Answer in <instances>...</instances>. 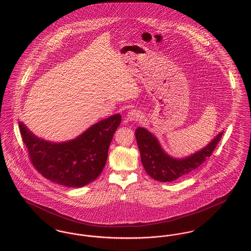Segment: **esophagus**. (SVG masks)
Returning a JSON list of instances; mask_svg holds the SVG:
<instances>
[{
	"label": "esophagus",
	"instance_id": "34e87169",
	"mask_svg": "<svg viewBox=\"0 0 251 251\" xmlns=\"http://www.w3.org/2000/svg\"><path fill=\"white\" fill-rule=\"evenodd\" d=\"M139 118H140V112L137 110H131L130 112H128L126 116L127 121H131V122L139 120Z\"/></svg>",
	"mask_w": 251,
	"mask_h": 251
}]
</instances>
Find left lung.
I'll list each match as a JSON object with an SVG mask.
<instances>
[{"label": "left lung", "instance_id": "left-lung-1", "mask_svg": "<svg viewBox=\"0 0 251 251\" xmlns=\"http://www.w3.org/2000/svg\"><path fill=\"white\" fill-rule=\"evenodd\" d=\"M223 131L200 151L182 158L169 155L153 133L146 128L138 127L135 131L137 146L139 148L141 162L146 172L152 179L162 182H169L186 176L210 157L220 141Z\"/></svg>", "mask_w": 251, "mask_h": 251}]
</instances>
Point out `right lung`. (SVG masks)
<instances>
[{"mask_svg": "<svg viewBox=\"0 0 251 251\" xmlns=\"http://www.w3.org/2000/svg\"><path fill=\"white\" fill-rule=\"evenodd\" d=\"M121 115L100 120L75 138L53 142L37 137L23 121L19 127L30 159L45 178L60 185L80 188L95 180L107 161L109 146Z\"/></svg>", "mask_w": 251, "mask_h": 251, "instance_id": "add662e5", "label": "right lung"}]
</instances>
